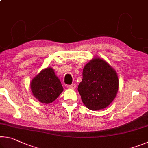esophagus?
I'll return each mask as SVG.
<instances>
[{
	"label": "esophagus",
	"instance_id": "34e87169",
	"mask_svg": "<svg viewBox=\"0 0 148 148\" xmlns=\"http://www.w3.org/2000/svg\"><path fill=\"white\" fill-rule=\"evenodd\" d=\"M67 88L70 89H76V85L75 84L69 85V86H67Z\"/></svg>",
	"mask_w": 148,
	"mask_h": 148
}]
</instances>
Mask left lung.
<instances>
[{"label": "left lung", "mask_w": 148, "mask_h": 148, "mask_svg": "<svg viewBox=\"0 0 148 148\" xmlns=\"http://www.w3.org/2000/svg\"><path fill=\"white\" fill-rule=\"evenodd\" d=\"M77 90L87 108L104 109L116 98L119 89L117 72L104 59L95 57L85 65Z\"/></svg>", "instance_id": "left-lung-1"}]
</instances>
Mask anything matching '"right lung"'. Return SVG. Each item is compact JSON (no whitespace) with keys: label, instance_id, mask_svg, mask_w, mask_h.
Wrapping results in <instances>:
<instances>
[{"label":"right lung","instance_id":"1","mask_svg":"<svg viewBox=\"0 0 148 148\" xmlns=\"http://www.w3.org/2000/svg\"><path fill=\"white\" fill-rule=\"evenodd\" d=\"M33 96L44 104L53 102L63 91V87L51 67L42 70L30 84Z\"/></svg>","mask_w":148,"mask_h":148}]
</instances>
